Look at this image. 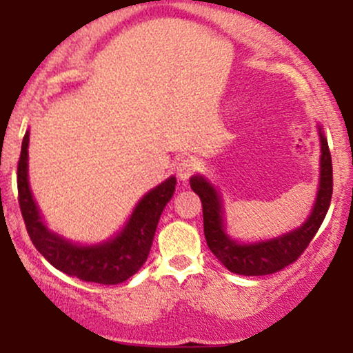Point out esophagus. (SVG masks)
I'll use <instances>...</instances> for the list:
<instances>
[{"mask_svg":"<svg viewBox=\"0 0 353 353\" xmlns=\"http://www.w3.org/2000/svg\"><path fill=\"white\" fill-rule=\"evenodd\" d=\"M196 169H197L196 161L190 159V157H185V159H182L181 163L177 164L176 171L181 181H189V177L196 172Z\"/></svg>","mask_w":353,"mask_h":353,"instance_id":"esophagus-1","label":"esophagus"}]
</instances>
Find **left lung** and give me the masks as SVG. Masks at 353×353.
<instances>
[{
    "label": "left lung",
    "instance_id": "8db88e82",
    "mask_svg": "<svg viewBox=\"0 0 353 353\" xmlns=\"http://www.w3.org/2000/svg\"><path fill=\"white\" fill-rule=\"evenodd\" d=\"M322 156H320V188L314 210L305 224L294 232L259 244L242 245L230 241L222 224L221 197L216 189L201 176L190 177V188L201 197L204 236L208 245L219 261L230 272L239 275H269L294 264L303 254L325 219L332 201L334 177H332V156L327 139L320 132Z\"/></svg>",
    "mask_w": 353,
    "mask_h": 353
}]
</instances>
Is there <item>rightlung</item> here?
<instances>
[{"instance_id": "right-lung-1", "label": "right lung", "mask_w": 353, "mask_h": 353, "mask_svg": "<svg viewBox=\"0 0 353 353\" xmlns=\"http://www.w3.org/2000/svg\"><path fill=\"white\" fill-rule=\"evenodd\" d=\"M28 143L30 132L26 131L16 174L18 202L24 225L38 252L52 267L71 277H78L79 281L103 285H114L128 281L148 259L157 222L176 189V177H169L145 194L119 236L103 245L79 247L44 228L28 184Z\"/></svg>"}]
</instances>
